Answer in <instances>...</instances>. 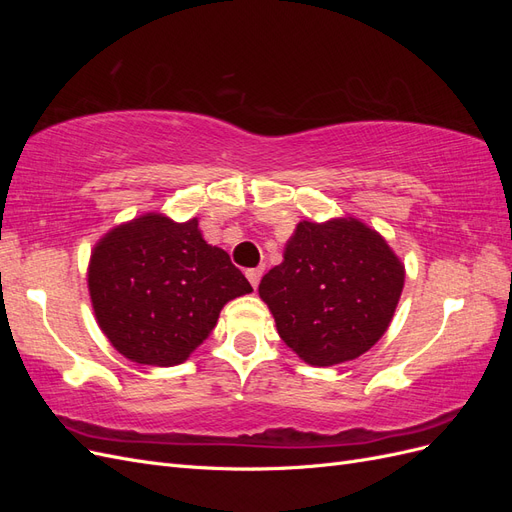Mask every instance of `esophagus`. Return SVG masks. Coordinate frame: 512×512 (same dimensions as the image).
I'll return each mask as SVG.
<instances>
[{"instance_id": "1", "label": "esophagus", "mask_w": 512, "mask_h": 512, "mask_svg": "<svg viewBox=\"0 0 512 512\" xmlns=\"http://www.w3.org/2000/svg\"><path fill=\"white\" fill-rule=\"evenodd\" d=\"M262 267H256V269H247L245 271V275H247V280H250V284L256 288L258 286V282H260V277H262Z\"/></svg>"}]
</instances>
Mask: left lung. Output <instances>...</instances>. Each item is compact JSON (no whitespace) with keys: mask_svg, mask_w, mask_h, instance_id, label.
I'll return each mask as SVG.
<instances>
[{"mask_svg":"<svg viewBox=\"0 0 512 512\" xmlns=\"http://www.w3.org/2000/svg\"><path fill=\"white\" fill-rule=\"evenodd\" d=\"M404 265L376 230L344 218L301 222L258 286L277 333L316 367L352 361L389 329Z\"/></svg>","mask_w":512,"mask_h":512,"instance_id":"left-lung-1","label":"left lung"}]
</instances>
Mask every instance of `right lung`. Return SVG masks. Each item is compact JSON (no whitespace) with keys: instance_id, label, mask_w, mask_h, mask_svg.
Instances as JSON below:
<instances>
[{"instance_id":"right-lung-1","label":"right lung","mask_w":512,"mask_h":512,"mask_svg":"<svg viewBox=\"0 0 512 512\" xmlns=\"http://www.w3.org/2000/svg\"><path fill=\"white\" fill-rule=\"evenodd\" d=\"M89 294L104 335L126 359L170 367L218 324L222 307L252 292L198 220L177 224L147 213L113 228L94 247Z\"/></svg>"}]
</instances>
